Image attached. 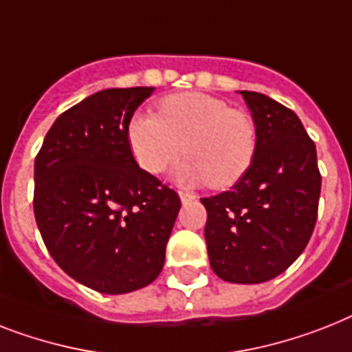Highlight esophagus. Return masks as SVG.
Wrapping results in <instances>:
<instances>
[{"label": "esophagus", "instance_id": "obj_1", "mask_svg": "<svg viewBox=\"0 0 352 352\" xmlns=\"http://www.w3.org/2000/svg\"><path fill=\"white\" fill-rule=\"evenodd\" d=\"M179 197H181V201H190V199H193V193H188V191H179Z\"/></svg>", "mask_w": 352, "mask_h": 352}]
</instances>
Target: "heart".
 I'll return each instance as SVG.
<instances>
[{
    "label": "heart",
    "instance_id": "1",
    "mask_svg": "<svg viewBox=\"0 0 352 352\" xmlns=\"http://www.w3.org/2000/svg\"><path fill=\"white\" fill-rule=\"evenodd\" d=\"M137 164L157 175L188 155L173 177L184 184L224 190L250 171L258 148L255 119L202 92L171 94L157 107V117L135 113L126 128Z\"/></svg>",
    "mask_w": 352,
    "mask_h": 352
}]
</instances>
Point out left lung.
I'll use <instances>...</instances> for the list:
<instances>
[{"mask_svg": "<svg viewBox=\"0 0 352 352\" xmlns=\"http://www.w3.org/2000/svg\"><path fill=\"white\" fill-rule=\"evenodd\" d=\"M258 130L250 171L230 191L201 199L211 270L233 284H260L284 273L305 250L316 224L322 177L295 111L242 90Z\"/></svg>", "mask_w": 352, "mask_h": 352, "instance_id": "obj_1", "label": "left lung"}]
</instances>
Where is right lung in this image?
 <instances>
[{"instance_id": "obj_1", "label": "right lung", "mask_w": 352, "mask_h": 352, "mask_svg": "<svg viewBox=\"0 0 352 352\" xmlns=\"http://www.w3.org/2000/svg\"><path fill=\"white\" fill-rule=\"evenodd\" d=\"M151 87L108 88L57 117L34 162V215L68 276L104 295L159 276L181 199L139 168L128 146Z\"/></svg>"}]
</instances>
